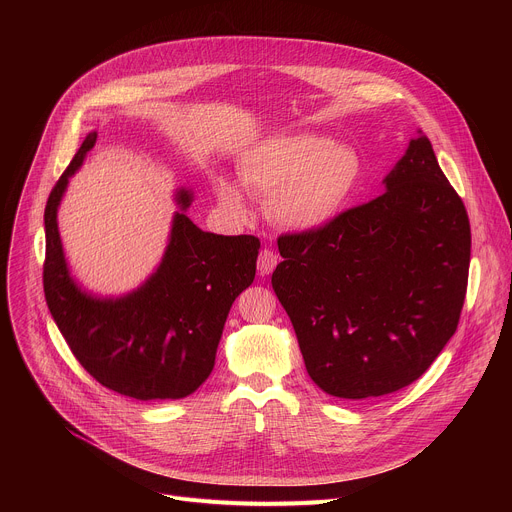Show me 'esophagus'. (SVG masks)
<instances>
[{
  "instance_id": "1",
  "label": "esophagus",
  "mask_w": 512,
  "mask_h": 512,
  "mask_svg": "<svg viewBox=\"0 0 512 512\" xmlns=\"http://www.w3.org/2000/svg\"><path fill=\"white\" fill-rule=\"evenodd\" d=\"M277 263H279L277 255H275L271 249H263V251L259 253V259H257V271H259V275H261V277L269 275V273L277 267Z\"/></svg>"
}]
</instances>
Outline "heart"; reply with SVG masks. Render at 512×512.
<instances>
[{
    "instance_id": "heart-1",
    "label": "heart",
    "mask_w": 512,
    "mask_h": 512,
    "mask_svg": "<svg viewBox=\"0 0 512 512\" xmlns=\"http://www.w3.org/2000/svg\"><path fill=\"white\" fill-rule=\"evenodd\" d=\"M245 190L271 200L275 221L294 231H314L344 208L360 178V158L346 143L314 133L273 135L259 141L239 162ZM214 190L225 208L247 212L237 184L216 178Z\"/></svg>"
}]
</instances>
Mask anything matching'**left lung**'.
Returning a JSON list of instances; mask_svg holds the SVG:
<instances>
[{
    "label": "left lung",
    "mask_w": 512,
    "mask_h": 512,
    "mask_svg": "<svg viewBox=\"0 0 512 512\" xmlns=\"http://www.w3.org/2000/svg\"><path fill=\"white\" fill-rule=\"evenodd\" d=\"M383 184L324 227L277 239L273 291L310 379L340 399L417 381L454 336L466 298L470 221L421 131Z\"/></svg>",
    "instance_id": "1"
}]
</instances>
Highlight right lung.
I'll list each match as a JSON object with an SVG mask.
<instances>
[{"mask_svg":"<svg viewBox=\"0 0 512 512\" xmlns=\"http://www.w3.org/2000/svg\"><path fill=\"white\" fill-rule=\"evenodd\" d=\"M95 141L91 131L46 202L48 310L72 354L103 387L139 401L188 397L214 369L229 310L255 279L261 243L253 235L198 229L186 216L192 192L182 188L158 269L119 298L85 291L68 271L56 216L68 178Z\"/></svg>","mask_w":512,"mask_h":512,"instance_id":"obj_1","label":"right lung"}]
</instances>
